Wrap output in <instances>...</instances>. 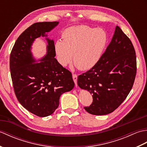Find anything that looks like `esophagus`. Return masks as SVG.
<instances>
[{
	"mask_svg": "<svg viewBox=\"0 0 147 147\" xmlns=\"http://www.w3.org/2000/svg\"><path fill=\"white\" fill-rule=\"evenodd\" d=\"M73 78L74 82V83H75L76 86H77V80H78V76L76 74H73Z\"/></svg>",
	"mask_w": 147,
	"mask_h": 147,
	"instance_id": "1",
	"label": "esophagus"
}]
</instances>
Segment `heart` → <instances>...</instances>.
Listing matches in <instances>:
<instances>
[{
    "mask_svg": "<svg viewBox=\"0 0 147 147\" xmlns=\"http://www.w3.org/2000/svg\"><path fill=\"white\" fill-rule=\"evenodd\" d=\"M63 40L55 42L56 58L62 66L72 62L80 70L93 68L102 57L107 42L104 30L87 26H76L65 29L62 33Z\"/></svg>",
    "mask_w": 147,
    "mask_h": 147,
    "instance_id": "heart-1",
    "label": "heart"
}]
</instances>
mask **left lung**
I'll list each match as a JSON object with an SVG mask.
<instances>
[{
    "instance_id": "left-lung-1",
    "label": "left lung",
    "mask_w": 147,
    "mask_h": 147,
    "mask_svg": "<svg viewBox=\"0 0 147 147\" xmlns=\"http://www.w3.org/2000/svg\"><path fill=\"white\" fill-rule=\"evenodd\" d=\"M136 74L135 48L117 26L100 60L78 78L80 88L92 94V104L84 109L93 115H105L114 111L128 95Z\"/></svg>"
}]
</instances>
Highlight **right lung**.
Wrapping results in <instances>:
<instances>
[{
	"mask_svg": "<svg viewBox=\"0 0 147 147\" xmlns=\"http://www.w3.org/2000/svg\"><path fill=\"white\" fill-rule=\"evenodd\" d=\"M59 22H38L28 28L16 41L10 55V71L19 102L39 117L51 115L59 104L61 95L74 88L71 72L55 58L54 42L47 38V52L35 63L31 46L35 38L45 36Z\"/></svg>",
	"mask_w": 147,
	"mask_h": 147,
	"instance_id": "right-lung-1",
	"label": "right lung"
}]
</instances>
